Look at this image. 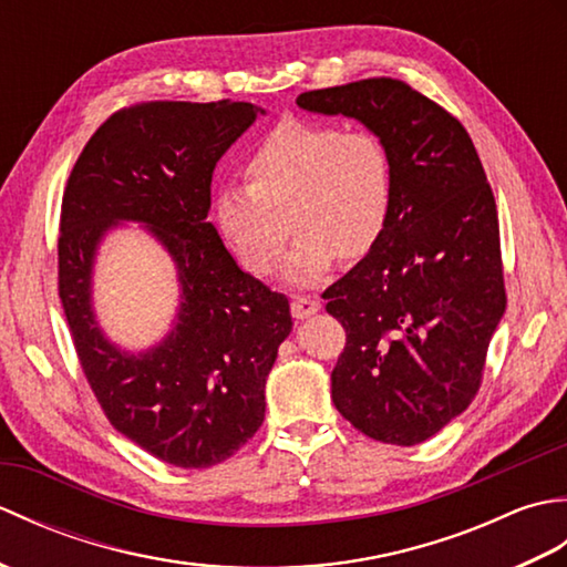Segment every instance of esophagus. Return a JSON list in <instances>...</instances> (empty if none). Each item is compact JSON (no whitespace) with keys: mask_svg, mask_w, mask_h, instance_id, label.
Masks as SVG:
<instances>
[{"mask_svg":"<svg viewBox=\"0 0 567 567\" xmlns=\"http://www.w3.org/2000/svg\"><path fill=\"white\" fill-rule=\"evenodd\" d=\"M319 307H321L319 299L307 297V295H297V297L292 299V317H295V319H307V317L315 315V311H317Z\"/></svg>","mask_w":567,"mask_h":567,"instance_id":"1","label":"esophagus"}]
</instances>
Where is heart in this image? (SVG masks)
Listing matches in <instances>:
<instances>
[{
  "label": "heart",
  "instance_id": "b5f03b06",
  "mask_svg": "<svg viewBox=\"0 0 567 567\" xmlns=\"http://www.w3.org/2000/svg\"><path fill=\"white\" fill-rule=\"evenodd\" d=\"M246 187L214 197V224L252 275H272L295 228L287 280L317 285L339 258L380 244L394 207V158L375 131L285 118L244 163Z\"/></svg>",
  "mask_w": 567,
  "mask_h": 567
}]
</instances>
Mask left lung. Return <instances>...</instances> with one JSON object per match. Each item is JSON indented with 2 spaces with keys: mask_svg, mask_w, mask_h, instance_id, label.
<instances>
[{
  "mask_svg": "<svg viewBox=\"0 0 567 567\" xmlns=\"http://www.w3.org/2000/svg\"><path fill=\"white\" fill-rule=\"evenodd\" d=\"M375 131L394 158V207L380 244L323 290L346 329L331 400L365 436L416 445L465 412L507 307L499 219L467 131L394 78L297 97Z\"/></svg>",
  "mask_w": 567,
  "mask_h": 567,
  "instance_id": "left-lung-1",
  "label": "left lung"
}]
</instances>
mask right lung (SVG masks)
<instances>
[{
  "instance_id": "add662e5",
  "label": "right lung",
  "mask_w": 567,
  "mask_h": 567,
  "mask_svg": "<svg viewBox=\"0 0 567 567\" xmlns=\"http://www.w3.org/2000/svg\"><path fill=\"white\" fill-rule=\"evenodd\" d=\"M258 112L231 100L124 106L63 192L58 295L84 378L116 431L177 467L216 465L256 436L265 378L292 331L287 297L240 270L207 221L214 165ZM124 218L152 226L184 285L176 331L143 357L106 344L89 309L93 248Z\"/></svg>"
}]
</instances>
